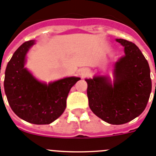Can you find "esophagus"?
Masks as SVG:
<instances>
[{
	"mask_svg": "<svg viewBox=\"0 0 156 156\" xmlns=\"http://www.w3.org/2000/svg\"><path fill=\"white\" fill-rule=\"evenodd\" d=\"M80 73L81 76H82L83 78V77H85L87 75L88 69H81Z\"/></svg>",
	"mask_w": 156,
	"mask_h": 156,
	"instance_id": "1",
	"label": "esophagus"
}]
</instances>
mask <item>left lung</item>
<instances>
[{"label":"left lung","mask_w":156,"mask_h":156,"mask_svg":"<svg viewBox=\"0 0 156 156\" xmlns=\"http://www.w3.org/2000/svg\"><path fill=\"white\" fill-rule=\"evenodd\" d=\"M124 47L125 56L115 63L114 82L105 76L86 79L91 111L110 124L120 125L142 113L151 91L148 63L137 45L116 39Z\"/></svg>","instance_id":"8db88e82"}]
</instances>
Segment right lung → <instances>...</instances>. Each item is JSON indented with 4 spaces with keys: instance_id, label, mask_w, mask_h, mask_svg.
Returning a JSON list of instances; mask_svg holds the SVG:
<instances>
[{
    "instance_id": "1",
    "label": "right lung",
    "mask_w": 156,
    "mask_h": 156,
    "mask_svg": "<svg viewBox=\"0 0 156 156\" xmlns=\"http://www.w3.org/2000/svg\"><path fill=\"white\" fill-rule=\"evenodd\" d=\"M34 44L23 43L13 54L5 70L4 87L11 108L19 118L34 124H49L63 113L69 92L80 78L67 77L48 85L37 80L24 68L26 55Z\"/></svg>"
}]
</instances>
